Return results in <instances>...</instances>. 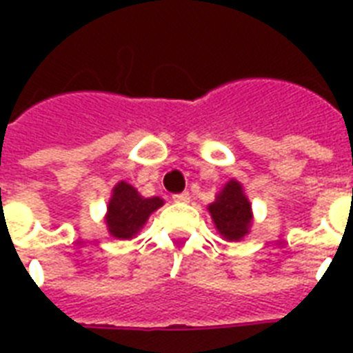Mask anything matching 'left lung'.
<instances>
[{
  "mask_svg": "<svg viewBox=\"0 0 353 353\" xmlns=\"http://www.w3.org/2000/svg\"><path fill=\"white\" fill-rule=\"evenodd\" d=\"M159 207H163L161 198H146L130 183L119 181L113 187V194L108 203V231L119 240H132L148 221L150 214Z\"/></svg>",
  "mask_w": 353,
  "mask_h": 353,
  "instance_id": "1",
  "label": "left lung"
}]
</instances>
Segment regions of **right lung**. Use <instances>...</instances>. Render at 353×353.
<instances>
[{"label": "right lung", "instance_id": "obj_1", "mask_svg": "<svg viewBox=\"0 0 353 353\" xmlns=\"http://www.w3.org/2000/svg\"><path fill=\"white\" fill-rule=\"evenodd\" d=\"M209 212L216 229L225 240L238 241L249 232L252 220L251 203L240 181L231 179L227 183L216 196L214 203L209 205Z\"/></svg>", "mask_w": 353, "mask_h": 353}]
</instances>
